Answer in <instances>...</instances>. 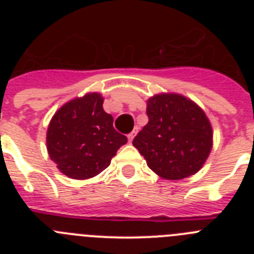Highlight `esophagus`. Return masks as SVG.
<instances>
[{"label":"esophagus","instance_id":"esophagus-1","mask_svg":"<svg viewBox=\"0 0 254 254\" xmlns=\"http://www.w3.org/2000/svg\"><path fill=\"white\" fill-rule=\"evenodd\" d=\"M136 133H137V128H134L133 131L131 132V133L128 134V142H132V140L134 138V136H136Z\"/></svg>","mask_w":254,"mask_h":254}]
</instances>
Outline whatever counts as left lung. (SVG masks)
<instances>
[{
    "instance_id": "8db88e82",
    "label": "left lung",
    "mask_w": 254,
    "mask_h": 254,
    "mask_svg": "<svg viewBox=\"0 0 254 254\" xmlns=\"http://www.w3.org/2000/svg\"><path fill=\"white\" fill-rule=\"evenodd\" d=\"M146 104L149 122L133 138V146L160 178L179 181L194 176L214 143L202 108L177 93L152 95Z\"/></svg>"
}]
</instances>
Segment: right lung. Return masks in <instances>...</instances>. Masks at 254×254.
Segmentation results:
<instances>
[{"label":"right lung","instance_id":"right-lung-1","mask_svg":"<svg viewBox=\"0 0 254 254\" xmlns=\"http://www.w3.org/2000/svg\"><path fill=\"white\" fill-rule=\"evenodd\" d=\"M99 93L68 100L52 117L47 150L61 173L68 178H93L109 167L127 137L113 127V117L103 109Z\"/></svg>","mask_w":254,"mask_h":254}]
</instances>
